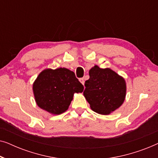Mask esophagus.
<instances>
[{"mask_svg":"<svg viewBox=\"0 0 158 158\" xmlns=\"http://www.w3.org/2000/svg\"><path fill=\"white\" fill-rule=\"evenodd\" d=\"M79 81L81 82V83L83 84V85H84V83H85V81H84V79L83 78H80L79 79Z\"/></svg>","mask_w":158,"mask_h":158,"instance_id":"1","label":"esophagus"}]
</instances>
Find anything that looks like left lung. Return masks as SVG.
Instances as JSON below:
<instances>
[{
    "label": "left lung",
    "instance_id": "8db88e82",
    "mask_svg": "<svg viewBox=\"0 0 158 158\" xmlns=\"http://www.w3.org/2000/svg\"><path fill=\"white\" fill-rule=\"evenodd\" d=\"M83 95L93 111L109 115L123 104L126 98L125 79L110 68L94 65L89 70Z\"/></svg>",
    "mask_w": 158,
    "mask_h": 158
}]
</instances>
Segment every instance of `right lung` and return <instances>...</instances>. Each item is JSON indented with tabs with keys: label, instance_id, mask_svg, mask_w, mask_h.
Here are the masks:
<instances>
[{
	"label": "right lung",
	"instance_id": "add662e5",
	"mask_svg": "<svg viewBox=\"0 0 158 158\" xmlns=\"http://www.w3.org/2000/svg\"><path fill=\"white\" fill-rule=\"evenodd\" d=\"M32 89L40 109L52 115H60L68 109L75 93H82L84 87L73 71L60 68L42 70L34 81Z\"/></svg>",
	"mask_w": 158,
	"mask_h": 158
}]
</instances>
